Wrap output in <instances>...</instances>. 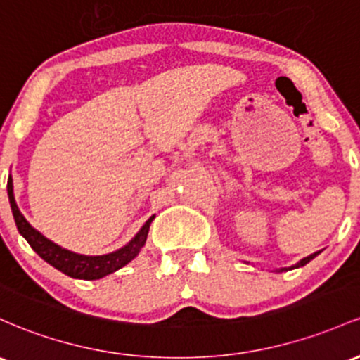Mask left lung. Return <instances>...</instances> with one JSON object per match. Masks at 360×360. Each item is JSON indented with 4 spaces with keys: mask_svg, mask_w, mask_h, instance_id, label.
Returning <instances> with one entry per match:
<instances>
[{
    "mask_svg": "<svg viewBox=\"0 0 360 360\" xmlns=\"http://www.w3.org/2000/svg\"><path fill=\"white\" fill-rule=\"evenodd\" d=\"M319 252H321V251H316V252H313V255H309V256H306V258H302L301 262L292 264V266H289V268H280V270H275V271H278V274H280V271H287V270H294V268H301V266H304V264L309 263L311 259H314L316 256L319 255Z\"/></svg>",
    "mask_w": 360,
    "mask_h": 360,
    "instance_id": "8db88e82",
    "label": "left lung"
}]
</instances>
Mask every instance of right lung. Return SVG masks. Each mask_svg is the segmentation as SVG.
Wrapping results in <instances>:
<instances>
[{
    "instance_id": "obj_1",
    "label": "right lung",
    "mask_w": 360,
    "mask_h": 360,
    "mask_svg": "<svg viewBox=\"0 0 360 360\" xmlns=\"http://www.w3.org/2000/svg\"><path fill=\"white\" fill-rule=\"evenodd\" d=\"M8 200H10L11 213H13L15 224L20 234L25 238L27 243L30 244V248L41 256L44 262H47L51 266H54L56 270L63 271L65 275L71 276V278H82V280H98L102 276L114 274L120 268L126 266L131 259H135L140 252L141 248L147 243L148 229L152 220L155 219V215L150 217L145 222L143 227L138 231V234L129 240L126 246L120 248V250L108 252V255L101 256H89V255H78L65 248L58 246L56 243H53L51 239H47L46 236H42L37 229H34L32 225L27 222V219L23 217V213L20 212L17 201H15L13 195V181L11 177L8 179Z\"/></svg>"
}]
</instances>
